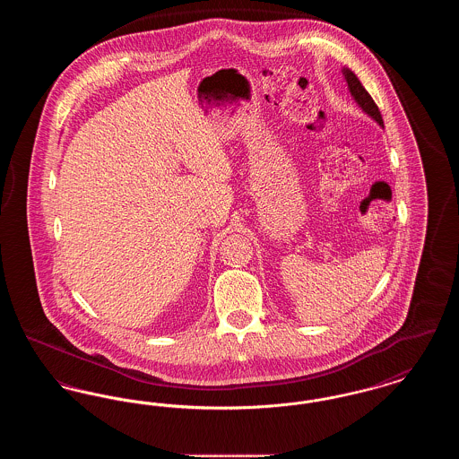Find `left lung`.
<instances>
[{
	"label": "left lung",
	"mask_w": 459,
	"mask_h": 459,
	"mask_svg": "<svg viewBox=\"0 0 459 459\" xmlns=\"http://www.w3.org/2000/svg\"><path fill=\"white\" fill-rule=\"evenodd\" d=\"M344 77H346V82H348V88H350L352 98L356 100V103L363 108L365 113H368L371 118L384 127V120H382V115H380V109L375 105L373 98L368 94V91L361 86V82L358 81V77L351 72L350 68H344L342 70Z\"/></svg>",
	"instance_id": "1"
}]
</instances>
